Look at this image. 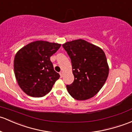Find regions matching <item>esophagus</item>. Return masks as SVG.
Segmentation results:
<instances>
[{
	"mask_svg": "<svg viewBox=\"0 0 132 132\" xmlns=\"http://www.w3.org/2000/svg\"><path fill=\"white\" fill-rule=\"evenodd\" d=\"M59 73H60V77H63V72L61 71Z\"/></svg>",
	"mask_w": 132,
	"mask_h": 132,
	"instance_id": "1",
	"label": "esophagus"
}]
</instances>
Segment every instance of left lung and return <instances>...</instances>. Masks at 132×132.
I'll return each instance as SVG.
<instances>
[{
  "mask_svg": "<svg viewBox=\"0 0 132 132\" xmlns=\"http://www.w3.org/2000/svg\"><path fill=\"white\" fill-rule=\"evenodd\" d=\"M62 46L72 62L74 80L67 85L70 96L77 100H86L95 96L105 83L109 67L101 48L84 39L67 42Z\"/></svg>",
  "mask_w": 132,
  "mask_h": 132,
  "instance_id": "left-lung-1",
  "label": "left lung"
}]
</instances>
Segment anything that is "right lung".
<instances>
[{
  "label": "right lung",
  "instance_id": "add662e5",
  "mask_svg": "<svg viewBox=\"0 0 132 132\" xmlns=\"http://www.w3.org/2000/svg\"><path fill=\"white\" fill-rule=\"evenodd\" d=\"M60 46L59 43L36 41L17 52L14 60L15 76L19 87L28 96H45L60 78L53 69L50 56Z\"/></svg>",
  "mask_w": 132,
  "mask_h": 132
}]
</instances>
